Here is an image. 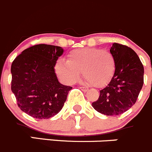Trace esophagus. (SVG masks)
I'll list each match as a JSON object with an SVG mask.
<instances>
[{
	"label": "esophagus",
	"mask_w": 152,
	"mask_h": 152,
	"mask_svg": "<svg viewBox=\"0 0 152 152\" xmlns=\"http://www.w3.org/2000/svg\"><path fill=\"white\" fill-rule=\"evenodd\" d=\"M80 89L82 90L83 91H88V88H86V87L80 86Z\"/></svg>",
	"instance_id": "1"
}]
</instances>
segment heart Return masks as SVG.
I'll use <instances>...</instances> for the list:
<instances>
[{"mask_svg": "<svg viewBox=\"0 0 152 152\" xmlns=\"http://www.w3.org/2000/svg\"><path fill=\"white\" fill-rule=\"evenodd\" d=\"M54 69L58 78L66 84L75 82L82 70L86 83L94 87H103L115 74L116 60L113 53L108 49L80 48L71 51L67 55V60L58 59Z\"/></svg>", "mask_w": 152, "mask_h": 152, "instance_id": "1", "label": "heart"}]
</instances>
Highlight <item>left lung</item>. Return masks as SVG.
<instances>
[{"mask_svg":"<svg viewBox=\"0 0 152 152\" xmlns=\"http://www.w3.org/2000/svg\"><path fill=\"white\" fill-rule=\"evenodd\" d=\"M110 52L115 55L116 69L109 84L100 91L91 106L105 115H119L137 101L143 85L144 68L136 52L124 45L114 43Z\"/></svg>","mask_w":152,"mask_h":152,"instance_id":"8db88e82","label":"left lung"}]
</instances>
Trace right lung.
<instances>
[{
	"label": "right lung",
	"mask_w": 152,
	"mask_h": 152,
	"mask_svg": "<svg viewBox=\"0 0 152 152\" xmlns=\"http://www.w3.org/2000/svg\"><path fill=\"white\" fill-rule=\"evenodd\" d=\"M61 46L38 44L25 49L12 64V91L23 112L37 119H49L62 109L71 86L61 84L55 62Z\"/></svg>",
	"instance_id": "right-lung-1"
}]
</instances>
